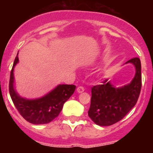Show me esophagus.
<instances>
[{
	"instance_id": "esophagus-1",
	"label": "esophagus",
	"mask_w": 153,
	"mask_h": 153,
	"mask_svg": "<svg viewBox=\"0 0 153 153\" xmlns=\"http://www.w3.org/2000/svg\"><path fill=\"white\" fill-rule=\"evenodd\" d=\"M76 91L78 93H82V92L85 91V88L82 87V86H79V87L77 88Z\"/></svg>"
}]
</instances>
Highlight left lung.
<instances>
[{"mask_svg":"<svg viewBox=\"0 0 153 153\" xmlns=\"http://www.w3.org/2000/svg\"><path fill=\"white\" fill-rule=\"evenodd\" d=\"M135 68V75L129 84L115 88L105 79L91 88L88 116L97 125L111 126L120 121L135 105L141 88V65L136 57L128 60Z\"/></svg>","mask_w":153,"mask_h":153,"instance_id":"obj_1","label":"left lung"}]
</instances>
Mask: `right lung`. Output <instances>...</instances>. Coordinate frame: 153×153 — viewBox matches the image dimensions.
I'll return each mask as SVG.
<instances>
[{
  "label": "right lung",
  "mask_w": 153,
  "mask_h": 153,
  "mask_svg": "<svg viewBox=\"0 0 153 153\" xmlns=\"http://www.w3.org/2000/svg\"><path fill=\"white\" fill-rule=\"evenodd\" d=\"M19 62V57L15 59L10 74L9 90L15 106L27 121L33 124H45L58 117L65 102L74 92V85H59L44 97L38 99L27 100L22 97L14 88V68Z\"/></svg>",
  "instance_id": "1"
}]
</instances>
